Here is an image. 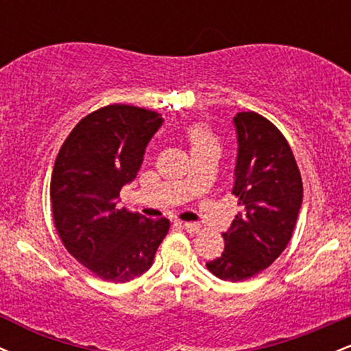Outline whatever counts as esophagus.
<instances>
[{
  "instance_id": "obj_1",
  "label": "esophagus",
  "mask_w": 351,
  "mask_h": 351,
  "mask_svg": "<svg viewBox=\"0 0 351 351\" xmlns=\"http://www.w3.org/2000/svg\"><path fill=\"white\" fill-rule=\"evenodd\" d=\"M183 228L186 229L188 232H191V234H196V232L201 229V224L199 223H183Z\"/></svg>"
}]
</instances>
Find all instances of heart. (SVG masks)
<instances>
[{"label":"heart","instance_id":"b5f03b06","mask_svg":"<svg viewBox=\"0 0 351 351\" xmlns=\"http://www.w3.org/2000/svg\"><path fill=\"white\" fill-rule=\"evenodd\" d=\"M186 138L189 145H191V152L217 147L216 136L203 125H191L186 132Z\"/></svg>","mask_w":351,"mask_h":351}]
</instances>
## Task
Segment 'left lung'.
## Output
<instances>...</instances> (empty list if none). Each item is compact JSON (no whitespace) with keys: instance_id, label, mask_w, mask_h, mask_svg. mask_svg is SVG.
<instances>
[{"instance_id":"1","label":"left lung","mask_w":351,"mask_h":351,"mask_svg":"<svg viewBox=\"0 0 351 351\" xmlns=\"http://www.w3.org/2000/svg\"><path fill=\"white\" fill-rule=\"evenodd\" d=\"M237 153L232 195L236 219L223 232V254L206 267L223 280L251 279L269 267L291 241L302 206V178L287 140L263 115L232 119Z\"/></svg>"}]
</instances>
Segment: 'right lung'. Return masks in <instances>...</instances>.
<instances>
[{
	"instance_id": "1",
	"label": "right lung",
	"mask_w": 351,
	"mask_h": 351,
	"mask_svg": "<svg viewBox=\"0 0 351 351\" xmlns=\"http://www.w3.org/2000/svg\"><path fill=\"white\" fill-rule=\"evenodd\" d=\"M163 117L107 106L84 117L64 142L51 178V203L64 245L100 279L123 284L152 267L168 234L167 217L119 209L120 189L136 178Z\"/></svg>"
}]
</instances>
